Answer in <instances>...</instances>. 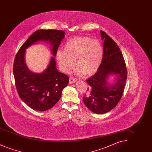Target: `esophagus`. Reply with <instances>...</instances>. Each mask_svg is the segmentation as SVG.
I'll list each match as a JSON object with an SVG mask.
<instances>
[{
	"label": "esophagus",
	"instance_id": "obj_1",
	"mask_svg": "<svg viewBox=\"0 0 152 152\" xmlns=\"http://www.w3.org/2000/svg\"><path fill=\"white\" fill-rule=\"evenodd\" d=\"M76 81V79H75V78H73V77H70L69 78V84H73V83H75V82Z\"/></svg>",
	"mask_w": 152,
	"mask_h": 152
}]
</instances>
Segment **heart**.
Segmentation results:
<instances>
[{
    "instance_id": "heart-1",
    "label": "heart",
    "mask_w": 152,
    "mask_h": 152,
    "mask_svg": "<svg viewBox=\"0 0 152 152\" xmlns=\"http://www.w3.org/2000/svg\"><path fill=\"white\" fill-rule=\"evenodd\" d=\"M103 57L101 43L88 36L75 37L65 45V50L60 49L56 53L58 65L63 72H70L75 65L76 73L91 76L99 69Z\"/></svg>"
}]
</instances>
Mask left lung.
Segmentation results:
<instances>
[{
	"mask_svg": "<svg viewBox=\"0 0 152 152\" xmlns=\"http://www.w3.org/2000/svg\"><path fill=\"white\" fill-rule=\"evenodd\" d=\"M104 40L101 65L94 76L86 80L89 86L83 102L91 111L104 114L114 108L121 99L127 79V69L121 51L115 42L101 31ZM115 75L116 82L109 85V75Z\"/></svg>",
	"mask_w": 152,
	"mask_h": 152,
	"instance_id": "left-lung-1",
	"label": "left lung"
}]
</instances>
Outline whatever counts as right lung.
Listing matches in <instances>:
<instances>
[{
    "label": "right lung",
    "instance_id": "1",
    "mask_svg": "<svg viewBox=\"0 0 152 152\" xmlns=\"http://www.w3.org/2000/svg\"><path fill=\"white\" fill-rule=\"evenodd\" d=\"M64 37L63 31L37 30L22 45L16 55L13 73L18 93L22 100L34 110L45 111L52 108L60 99L62 91L68 84L69 77L58 71L53 57L51 58L47 68L43 72H31L25 62L26 50L40 41L50 42L52 53L55 56Z\"/></svg>",
    "mask_w": 152,
    "mask_h": 152
}]
</instances>
